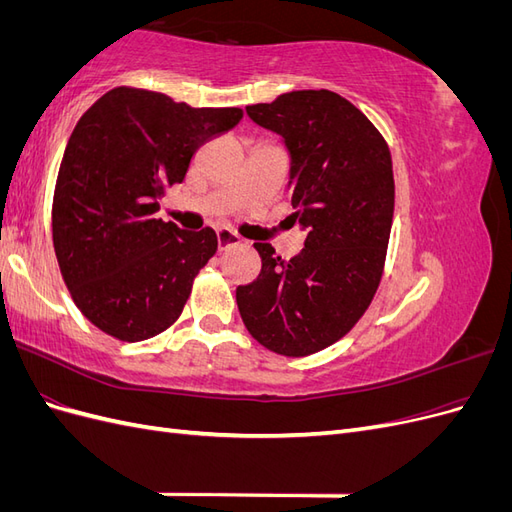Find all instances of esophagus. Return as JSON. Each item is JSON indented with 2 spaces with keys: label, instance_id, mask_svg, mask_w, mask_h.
<instances>
[{
  "label": "esophagus",
  "instance_id": "34e87169",
  "mask_svg": "<svg viewBox=\"0 0 512 512\" xmlns=\"http://www.w3.org/2000/svg\"><path fill=\"white\" fill-rule=\"evenodd\" d=\"M215 237H218V250H226V247H232V245H239L241 243L239 235H235V232L228 230V228H218V230H215Z\"/></svg>",
  "mask_w": 512,
  "mask_h": 512
}]
</instances>
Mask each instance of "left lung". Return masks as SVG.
<instances>
[{"instance_id": "left-lung-1", "label": "left lung", "mask_w": 512, "mask_h": 512, "mask_svg": "<svg viewBox=\"0 0 512 512\" xmlns=\"http://www.w3.org/2000/svg\"><path fill=\"white\" fill-rule=\"evenodd\" d=\"M245 111L288 151L290 218L305 243L290 260L254 243L262 267L237 288L239 314L265 348L312 354L354 327L380 284L395 203L391 153L359 108L329 89L292 91Z\"/></svg>"}]
</instances>
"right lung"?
Listing matches in <instances>:
<instances>
[{"instance_id":"add662e5","label":"right lung","mask_w":512,"mask_h":512,"mask_svg":"<svg viewBox=\"0 0 512 512\" xmlns=\"http://www.w3.org/2000/svg\"><path fill=\"white\" fill-rule=\"evenodd\" d=\"M241 117L117 87L76 123L55 185L53 245L76 307L100 331L141 342L179 318L218 237L158 220L160 200L198 147Z\"/></svg>"}]
</instances>
